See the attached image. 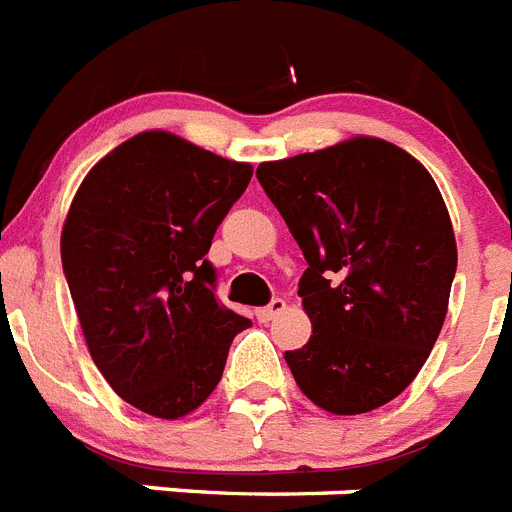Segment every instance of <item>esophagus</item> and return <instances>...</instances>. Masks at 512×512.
<instances>
[{"mask_svg":"<svg viewBox=\"0 0 512 512\" xmlns=\"http://www.w3.org/2000/svg\"><path fill=\"white\" fill-rule=\"evenodd\" d=\"M285 308H287L285 300H282V298H274L272 303L256 310V316H259L261 323H269V321H274V318H277L279 313H285Z\"/></svg>","mask_w":512,"mask_h":512,"instance_id":"esophagus-1","label":"esophagus"}]
</instances>
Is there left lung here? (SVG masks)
<instances>
[{"mask_svg": "<svg viewBox=\"0 0 512 512\" xmlns=\"http://www.w3.org/2000/svg\"><path fill=\"white\" fill-rule=\"evenodd\" d=\"M256 178L308 261L298 295L313 334L285 352L295 383L331 414L388 404L430 357L456 277L438 186L373 137L261 163Z\"/></svg>", "mask_w": 512, "mask_h": 512, "instance_id": "8db88e82", "label": "left lung"}]
</instances>
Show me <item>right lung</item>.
Returning a JSON list of instances; mask_svg holds the SVG:
<instances>
[{
    "instance_id": "obj_1",
    "label": "right lung",
    "mask_w": 512,
    "mask_h": 512,
    "mask_svg": "<svg viewBox=\"0 0 512 512\" xmlns=\"http://www.w3.org/2000/svg\"><path fill=\"white\" fill-rule=\"evenodd\" d=\"M253 170L168 131L119 144L82 181L61 266L93 362L126 404L178 419L217 388L251 326L214 295L207 259Z\"/></svg>"
}]
</instances>
